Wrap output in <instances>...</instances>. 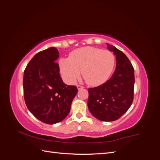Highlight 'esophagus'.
<instances>
[{
  "instance_id": "obj_1",
  "label": "esophagus",
  "mask_w": 160,
  "mask_h": 160,
  "mask_svg": "<svg viewBox=\"0 0 160 160\" xmlns=\"http://www.w3.org/2000/svg\"><path fill=\"white\" fill-rule=\"evenodd\" d=\"M77 89H78V90H80V89H82L84 88L83 87L81 86V85H77Z\"/></svg>"
}]
</instances>
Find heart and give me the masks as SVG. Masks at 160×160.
<instances>
[{
    "instance_id": "1",
    "label": "heart",
    "mask_w": 160,
    "mask_h": 160,
    "mask_svg": "<svg viewBox=\"0 0 160 160\" xmlns=\"http://www.w3.org/2000/svg\"><path fill=\"white\" fill-rule=\"evenodd\" d=\"M115 56L110 51L84 47L70 52L59 61L61 75L65 81L73 83L81 75L87 83L99 85L107 81L115 66Z\"/></svg>"
}]
</instances>
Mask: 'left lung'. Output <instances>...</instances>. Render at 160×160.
Returning <instances> with one entry per match:
<instances>
[{"instance_id":"8db88e82","label":"left lung","mask_w":160,"mask_h":160,"mask_svg":"<svg viewBox=\"0 0 160 160\" xmlns=\"http://www.w3.org/2000/svg\"><path fill=\"white\" fill-rule=\"evenodd\" d=\"M106 45L116 56L115 70L105 83L88 89V106L95 118L103 122H113L122 117L132 105L134 69L122 51L108 43Z\"/></svg>"}]
</instances>
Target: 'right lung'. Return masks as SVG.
I'll list each match as a JSON object with an SVG mask.
<instances>
[{
  "label": "right lung",
  "instance_id": "add662e5",
  "mask_svg": "<svg viewBox=\"0 0 160 160\" xmlns=\"http://www.w3.org/2000/svg\"><path fill=\"white\" fill-rule=\"evenodd\" d=\"M59 51L49 47L34 56L24 71V98L28 109L38 120L55 124L68 115L77 93L76 86L62 81L55 61Z\"/></svg>",
  "mask_w": 160,
  "mask_h": 160
}]
</instances>
